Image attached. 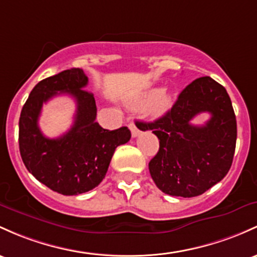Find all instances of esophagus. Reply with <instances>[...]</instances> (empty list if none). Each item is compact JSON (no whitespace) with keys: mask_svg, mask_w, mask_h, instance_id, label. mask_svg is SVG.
<instances>
[{"mask_svg":"<svg viewBox=\"0 0 257 257\" xmlns=\"http://www.w3.org/2000/svg\"><path fill=\"white\" fill-rule=\"evenodd\" d=\"M129 129H131L132 135H133V138L138 137V135L140 134V131H139V129H138V126L135 125L134 123H131V124H129Z\"/></svg>","mask_w":257,"mask_h":257,"instance_id":"34e87169","label":"esophagus"}]
</instances>
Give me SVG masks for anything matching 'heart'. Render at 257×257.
Here are the masks:
<instances>
[{
  "instance_id": "b5f03b06",
  "label": "heart",
  "mask_w": 257,
  "mask_h": 257,
  "mask_svg": "<svg viewBox=\"0 0 257 257\" xmlns=\"http://www.w3.org/2000/svg\"><path fill=\"white\" fill-rule=\"evenodd\" d=\"M154 102L151 103L148 108V113L151 117H159V115L163 114L168 108L172 106V95L168 94L166 91H161V90L156 89L152 90V91L146 94L143 98H140L138 101V105H146V103H150L152 101Z\"/></svg>"
}]
</instances>
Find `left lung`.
I'll return each instance as SVG.
<instances>
[{"mask_svg": "<svg viewBox=\"0 0 257 257\" xmlns=\"http://www.w3.org/2000/svg\"><path fill=\"white\" fill-rule=\"evenodd\" d=\"M208 111L204 126L191 120ZM142 124L160 140L156 156L149 162L151 178L172 196L201 195L221 182L233 162L236 119L229 95L210 77L197 78L183 90L172 108L151 123Z\"/></svg>", "mask_w": 257, "mask_h": 257, "instance_id": "1", "label": "left lung"}]
</instances>
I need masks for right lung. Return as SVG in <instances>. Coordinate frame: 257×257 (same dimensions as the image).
I'll use <instances>...</instances> for the list:
<instances>
[{
    "label": "right lung",
    "mask_w": 257,
    "mask_h": 257,
    "mask_svg": "<svg viewBox=\"0 0 257 257\" xmlns=\"http://www.w3.org/2000/svg\"><path fill=\"white\" fill-rule=\"evenodd\" d=\"M89 79L80 68L63 70L38 83L19 118V151L27 170L39 182L62 195H79L97 187L105 178L117 146L128 143L126 126L107 131L96 120V102L85 90ZM68 93L77 102L72 128L60 138L41 133L42 105L52 97Z\"/></svg>",
    "instance_id": "1"
}]
</instances>
